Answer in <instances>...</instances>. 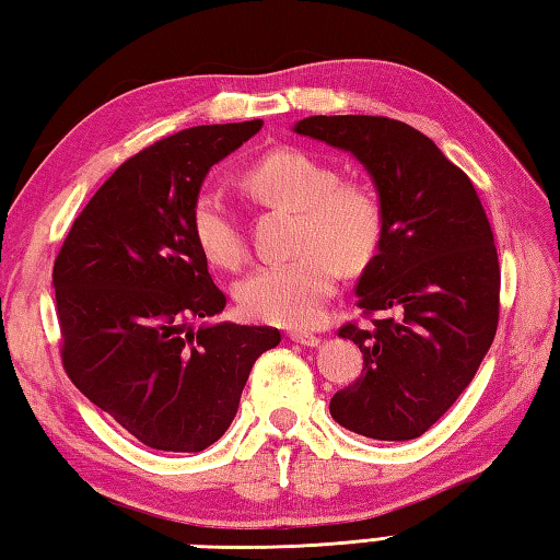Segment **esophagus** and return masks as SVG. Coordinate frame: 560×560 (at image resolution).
Instances as JSON below:
<instances>
[{
    "instance_id": "obj_1",
    "label": "esophagus",
    "mask_w": 560,
    "mask_h": 560,
    "mask_svg": "<svg viewBox=\"0 0 560 560\" xmlns=\"http://www.w3.org/2000/svg\"><path fill=\"white\" fill-rule=\"evenodd\" d=\"M291 340L303 345V348H318V345H320L318 335H313L308 330H291Z\"/></svg>"
}]
</instances>
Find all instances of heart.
Segmentation results:
<instances>
[{
    "label": "heart",
    "mask_w": 560,
    "mask_h": 560,
    "mask_svg": "<svg viewBox=\"0 0 560 560\" xmlns=\"http://www.w3.org/2000/svg\"><path fill=\"white\" fill-rule=\"evenodd\" d=\"M242 188L261 206L296 210V254L264 264L237 283V301L254 320L303 328L320 318L345 269L368 261L382 237L377 198L360 183H340L328 161L303 149H277L242 174ZM190 235L206 259L235 269L245 259L237 215L218 190L202 188L190 206Z\"/></svg>",
    "instance_id": "b5f03b06"
}]
</instances>
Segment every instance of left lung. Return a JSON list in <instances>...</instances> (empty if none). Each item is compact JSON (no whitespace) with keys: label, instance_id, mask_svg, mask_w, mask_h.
Instances as JSON below:
<instances>
[{"label":"left lung","instance_id":"obj_1","mask_svg":"<svg viewBox=\"0 0 560 560\" xmlns=\"http://www.w3.org/2000/svg\"><path fill=\"white\" fill-rule=\"evenodd\" d=\"M293 131L358 159L382 210L377 254L354 293L364 313L394 315L340 328L360 345L364 368L332 396L330 416L374 441L419 439L472 382L497 332L500 261L482 202L470 178L404 121L318 115Z\"/></svg>","mask_w":560,"mask_h":560}]
</instances>
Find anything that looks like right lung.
<instances>
[{"label":"right lung","mask_w":560,"mask_h":560,"mask_svg":"<svg viewBox=\"0 0 560 560\" xmlns=\"http://www.w3.org/2000/svg\"><path fill=\"white\" fill-rule=\"evenodd\" d=\"M261 125L192 127L139 151L90 198L54 264L68 377L154 451L215 443L252 364L281 342L267 325L210 320L225 293L190 235L208 171ZM196 317L209 318L198 331Z\"/></svg>","instance_id":"obj_1"}]
</instances>
